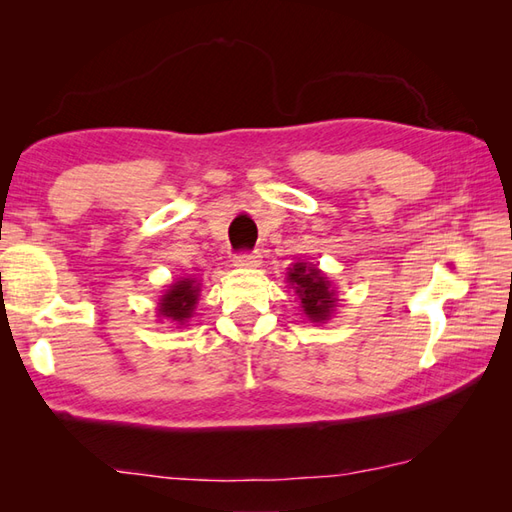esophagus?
I'll list each match as a JSON object with an SVG mask.
<instances>
[{
	"mask_svg": "<svg viewBox=\"0 0 512 512\" xmlns=\"http://www.w3.org/2000/svg\"><path fill=\"white\" fill-rule=\"evenodd\" d=\"M259 257H262V255H259L257 250H248V253H237L233 257V264L237 268H255V266H259V262H262Z\"/></svg>",
	"mask_w": 512,
	"mask_h": 512,
	"instance_id": "esophagus-1",
	"label": "esophagus"
}]
</instances>
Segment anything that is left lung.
<instances>
[{"label":"left lung","mask_w":512,"mask_h":512,"mask_svg":"<svg viewBox=\"0 0 512 512\" xmlns=\"http://www.w3.org/2000/svg\"><path fill=\"white\" fill-rule=\"evenodd\" d=\"M288 281L301 299L303 314L312 323H325L332 317L339 299H336L332 281L317 266L297 262L295 266L288 268Z\"/></svg>","instance_id":"1"}]
</instances>
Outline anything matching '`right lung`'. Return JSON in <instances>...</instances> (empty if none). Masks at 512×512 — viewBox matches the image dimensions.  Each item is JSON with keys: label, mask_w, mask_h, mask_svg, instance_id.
I'll return each instance as SVG.
<instances>
[{"label": "right lung", "mask_w": 512, "mask_h": 512, "mask_svg": "<svg viewBox=\"0 0 512 512\" xmlns=\"http://www.w3.org/2000/svg\"><path fill=\"white\" fill-rule=\"evenodd\" d=\"M198 292H200V284H195V279L191 277L171 284L165 295L160 297L158 317L184 325L193 317L195 303H198Z\"/></svg>", "instance_id": "right-lung-1"}]
</instances>
